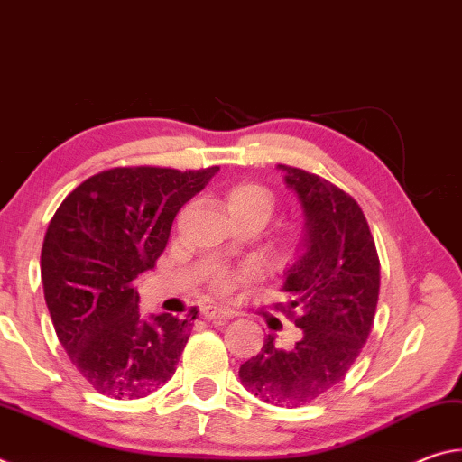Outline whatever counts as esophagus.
<instances>
[{
    "label": "esophagus",
    "instance_id": "esophagus-1",
    "mask_svg": "<svg viewBox=\"0 0 462 462\" xmlns=\"http://www.w3.org/2000/svg\"><path fill=\"white\" fill-rule=\"evenodd\" d=\"M201 316L206 319H232L234 318L232 311H226V310L216 308V306L201 308Z\"/></svg>",
    "mask_w": 462,
    "mask_h": 462
}]
</instances>
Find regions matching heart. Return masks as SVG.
Listing matches in <instances>:
<instances>
[{
  "label": "heart",
  "mask_w": 462,
  "mask_h": 462,
  "mask_svg": "<svg viewBox=\"0 0 462 462\" xmlns=\"http://www.w3.org/2000/svg\"><path fill=\"white\" fill-rule=\"evenodd\" d=\"M224 201L228 212L236 222L242 220H256L264 222L271 216L273 208H275V193H273L269 187L254 181H238L232 183L224 193ZM301 240V230L297 226H285L283 228V242L289 246L297 245ZM259 267L254 264H246L240 271L234 273H220L214 279V287L217 293L228 295L236 289L240 283H246V281H253L259 277Z\"/></svg>",
  "instance_id": "obj_1"
}]
</instances>
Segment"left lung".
Listing matches in <instances>:
<instances>
[{
  "label": "left lung",
  "mask_w": 462,
  "mask_h": 462,
  "mask_svg": "<svg viewBox=\"0 0 462 462\" xmlns=\"http://www.w3.org/2000/svg\"><path fill=\"white\" fill-rule=\"evenodd\" d=\"M306 212V253L287 271L279 310L301 340L279 348L269 334L240 366V381L263 402L300 408L340 383L361 355L379 301L381 263L358 203L308 171L279 165Z\"/></svg>",
  "instance_id": "8db88e82"
}]
</instances>
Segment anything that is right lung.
Wrapping results in <instances>:
<instances>
[{"instance_id":"right-lung-1","label":"right lung","mask_w":462,"mask_h":462,"mask_svg":"<svg viewBox=\"0 0 462 462\" xmlns=\"http://www.w3.org/2000/svg\"><path fill=\"white\" fill-rule=\"evenodd\" d=\"M217 169L114 167L85 179L54 212L41 254L44 300L59 342L97 393L138 400L175 374L195 316L144 319L134 281Z\"/></svg>"}]
</instances>
